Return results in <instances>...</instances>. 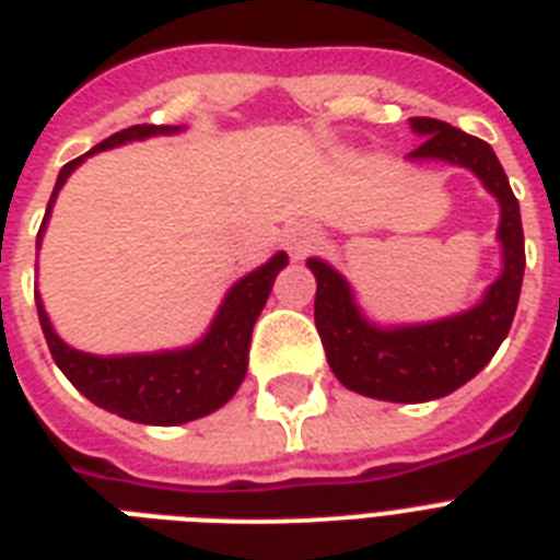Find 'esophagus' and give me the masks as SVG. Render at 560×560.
Instances as JSON below:
<instances>
[{"mask_svg": "<svg viewBox=\"0 0 560 560\" xmlns=\"http://www.w3.org/2000/svg\"><path fill=\"white\" fill-rule=\"evenodd\" d=\"M314 241V232H311L308 225H293V229H288V234H284V243H288V249L293 252V255H302L305 252V246Z\"/></svg>", "mask_w": 560, "mask_h": 560, "instance_id": "1", "label": "esophagus"}]
</instances>
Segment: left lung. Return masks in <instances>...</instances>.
<instances>
[{
  "label": "left lung",
  "mask_w": 560,
  "mask_h": 560,
  "mask_svg": "<svg viewBox=\"0 0 560 560\" xmlns=\"http://www.w3.org/2000/svg\"><path fill=\"white\" fill-rule=\"evenodd\" d=\"M411 128L422 143L408 152V161L464 166L490 196H497L502 272L485 296L460 314L432 323L378 326L361 311L352 284L331 264L308 258L317 279L314 323L331 373L349 390L384 402H429L476 378L508 337L526 270L520 202L497 152L485 140L441 119L413 117Z\"/></svg>",
  "instance_id": "left-lung-1"
}]
</instances>
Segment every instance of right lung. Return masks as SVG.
I'll return each instance as SVG.
<instances>
[{
  "label": "right lung",
  "instance_id": "1",
  "mask_svg": "<svg viewBox=\"0 0 560 560\" xmlns=\"http://www.w3.org/2000/svg\"><path fill=\"white\" fill-rule=\"evenodd\" d=\"M182 128L185 126L122 128L108 140H102L100 147H93L88 155L75 158L63 166L55 182L52 199L46 205L40 232H37V249H40L46 223L52 217L58 190L84 158L105 152V149L126 147L131 140L178 135ZM284 267H288V255L276 252L258 270L246 272L243 279L234 281L213 314L208 331L196 343L182 349H161V352H138V355H93V352H81V349L63 343L49 323V314L43 308L37 290H34V302H37L43 337L49 343L55 364L61 366V373L70 378L79 394L122 420L143 422V425H182V422L208 417L237 394V387L246 378V366H249L252 328L267 305L272 281Z\"/></svg>",
  "mask_w": 560,
  "mask_h": 560
}]
</instances>
